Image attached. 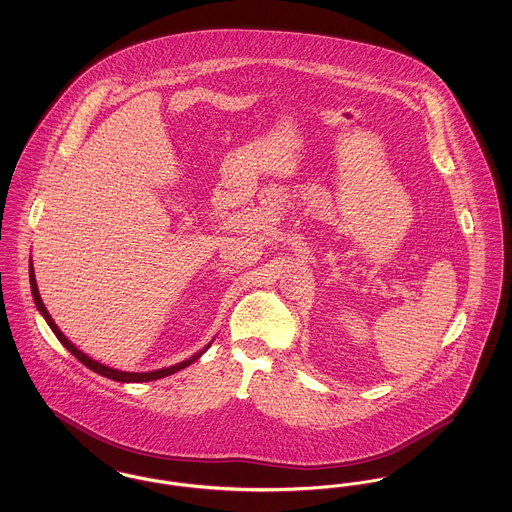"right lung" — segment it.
Wrapping results in <instances>:
<instances>
[{
  "label": "right lung",
  "mask_w": 512,
  "mask_h": 512,
  "mask_svg": "<svg viewBox=\"0 0 512 512\" xmlns=\"http://www.w3.org/2000/svg\"><path fill=\"white\" fill-rule=\"evenodd\" d=\"M28 272H30V290H32V297H34V303H36V307H38V311L42 313V317L46 318V322L49 324V328L53 330V334L57 336V340L61 341L71 353H73L74 357L82 363V365L88 366L90 370H94V372H98L101 376H105V378H111V380H115V382H122V384H128V382H151V380H159V378H165V376H171L174 372H178V370H182V368H186V366L192 365L195 363L209 347H211V343L207 345V347H203L199 353H195L192 355L188 361H182V363H178V365L167 366V368H159V370H151V372H124V370H117V368H111V366L101 365L98 361H94L92 357H88L86 353H82L78 347H74L71 341L65 338V334L57 328V324L53 322V318L48 313V309H46V305H44V301H42V297H40V292H38V286H36V278H34V267H32V261H30V268H28Z\"/></svg>",
  "instance_id": "1"
}]
</instances>
